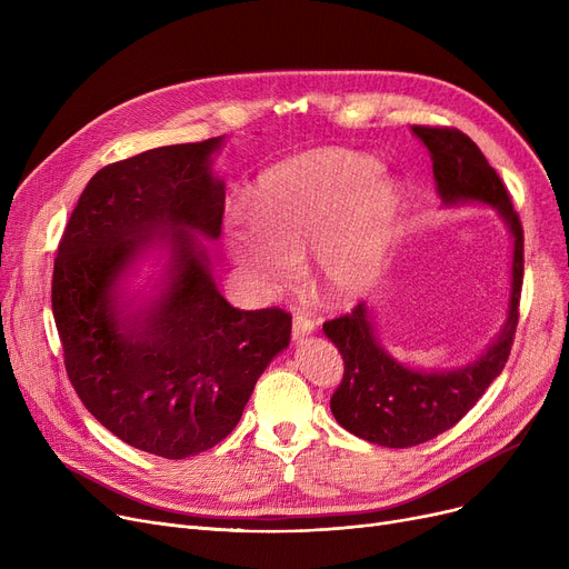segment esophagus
<instances>
[{"label": "esophagus", "instance_id": "34e87169", "mask_svg": "<svg viewBox=\"0 0 569 569\" xmlns=\"http://www.w3.org/2000/svg\"><path fill=\"white\" fill-rule=\"evenodd\" d=\"M313 330H316V322H313L309 316L297 313V316L292 318V339H295V341H302L305 337L313 335Z\"/></svg>", "mask_w": 569, "mask_h": 569}]
</instances>
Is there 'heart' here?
<instances>
[{
	"instance_id": "1",
	"label": "heart",
	"mask_w": 569,
	"mask_h": 569,
	"mask_svg": "<svg viewBox=\"0 0 569 569\" xmlns=\"http://www.w3.org/2000/svg\"><path fill=\"white\" fill-rule=\"evenodd\" d=\"M382 166L350 149H316L264 170L249 230L228 239L234 264L269 290L311 253V281L332 302L367 292L382 272L403 214V189Z\"/></svg>"
}]
</instances>
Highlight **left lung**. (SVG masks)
Instances as JSON below:
<instances>
[{
	"label": "left lung",
	"instance_id": "left-lung-1",
	"mask_svg": "<svg viewBox=\"0 0 569 569\" xmlns=\"http://www.w3.org/2000/svg\"><path fill=\"white\" fill-rule=\"evenodd\" d=\"M412 136L429 149L442 204L493 207L510 230L515 249L507 318L487 350L463 367L422 371L401 365L378 341L367 302L322 325V332L343 357V380L330 399L335 420L357 438L399 450L452 429L500 376L512 350L523 283V228L480 147L457 129L412 127Z\"/></svg>",
	"mask_w": 569,
	"mask_h": 569
}]
</instances>
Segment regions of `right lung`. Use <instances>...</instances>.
<instances>
[{
	"mask_svg": "<svg viewBox=\"0 0 569 569\" xmlns=\"http://www.w3.org/2000/svg\"><path fill=\"white\" fill-rule=\"evenodd\" d=\"M221 144H168L101 168L54 258L52 313L73 390L119 440L163 459L221 442L290 343V313L234 309L212 279L200 237L221 234ZM157 248L169 256L160 292L138 303L121 281Z\"/></svg>",
	"mask_w": 569,
	"mask_h": 569,
	"instance_id": "1",
	"label": "right lung"
}]
</instances>
